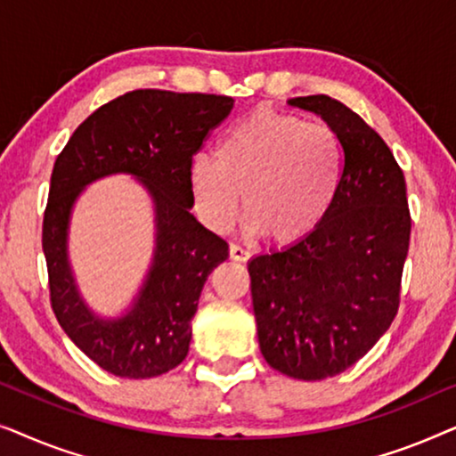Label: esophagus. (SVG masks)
Here are the masks:
<instances>
[{"instance_id": "34e87169", "label": "esophagus", "mask_w": 456, "mask_h": 456, "mask_svg": "<svg viewBox=\"0 0 456 456\" xmlns=\"http://www.w3.org/2000/svg\"><path fill=\"white\" fill-rule=\"evenodd\" d=\"M228 253H230V259H232V261H247L248 259V253L239 245H230Z\"/></svg>"}]
</instances>
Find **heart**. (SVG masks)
Masks as SVG:
<instances>
[{
	"label": "heart",
	"instance_id": "obj_1",
	"mask_svg": "<svg viewBox=\"0 0 456 456\" xmlns=\"http://www.w3.org/2000/svg\"><path fill=\"white\" fill-rule=\"evenodd\" d=\"M340 174V142L332 128L259 110L222 136L217 159L192 158L186 180L199 220L211 232L234 226L242 195L247 232L290 247L326 220Z\"/></svg>",
	"mask_w": 456,
	"mask_h": 456
}]
</instances>
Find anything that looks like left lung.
<instances>
[{
	"mask_svg": "<svg viewBox=\"0 0 456 456\" xmlns=\"http://www.w3.org/2000/svg\"><path fill=\"white\" fill-rule=\"evenodd\" d=\"M320 116L345 153L334 205L309 239L248 261L259 348L295 379H326L357 363L398 311L409 251L407 186L376 130L326 95L289 99Z\"/></svg>",
	"mask_w": 456,
	"mask_h": 456,
	"instance_id": "8db88e82",
	"label": "left lung"
}]
</instances>
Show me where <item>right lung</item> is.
<instances>
[{
	"label": "right lung",
	"mask_w": 456,
	"mask_h": 456,
	"mask_svg": "<svg viewBox=\"0 0 456 456\" xmlns=\"http://www.w3.org/2000/svg\"><path fill=\"white\" fill-rule=\"evenodd\" d=\"M234 99L141 89L86 118L55 159L43 217L52 307L74 345L118 378L145 379L174 370L189 353L192 317L208 276L228 259L226 240L191 214L186 170ZM124 173L152 199L154 253L143 282L120 314L93 310L69 261V222L91 183Z\"/></svg>",
	"instance_id": "right-lung-1"
}]
</instances>
